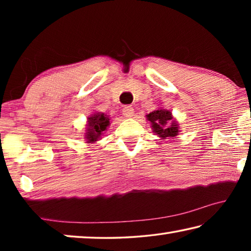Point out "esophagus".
<instances>
[{"label":"esophagus","instance_id":"1","mask_svg":"<svg viewBox=\"0 0 251 251\" xmlns=\"http://www.w3.org/2000/svg\"><path fill=\"white\" fill-rule=\"evenodd\" d=\"M134 113H135V110L133 107H131V106H125V107L123 108V115H124L126 118L133 117Z\"/></svg>","mask_w":251,"mask_h":251}]
</instances>
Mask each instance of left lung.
Returning <instances> with one entry per match:
<instances>
[{
	"instance_id": "1",
	"label": "left lung",
	"mask_w": 251,
	"mask_h": 251,
	"mask_svg": "<svg viewBox=\"0 0 251 251\" xmlns=\"http://www.w3.org/2000/svg\"><path fill=\"white\" fill-rule=\"evenodd\" d=\"M146 120L151 123L152 133L160 139L176 137L179 133V124L174 118L171 110L159 107L146 115Z\"/></svg>"
}]
</instances>
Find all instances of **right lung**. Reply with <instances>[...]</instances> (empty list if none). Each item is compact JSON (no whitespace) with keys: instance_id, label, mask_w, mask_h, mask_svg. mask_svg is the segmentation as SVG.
I'll return each mask as SVG.
<instances>
[{"instance_id":"right-lung-1","label":"right lung","mask_w":251,"mask_h":251,"mask_svg":"<svg viewBox=\"0 0 251 251\" xmlns=\"http://www.w3.org/2000/svg\"><path fill=\"white\" fill-rule=\"evenodd\" d=\"M109 121V116L100 112L94 113L91 116H88L84 133V138L86 143L94 144L100 141V136L107 130V127L110 125Z\"/></svg>"}]
</instances>
